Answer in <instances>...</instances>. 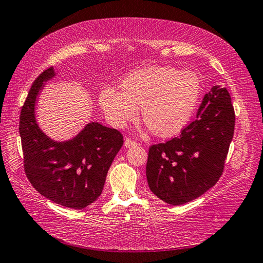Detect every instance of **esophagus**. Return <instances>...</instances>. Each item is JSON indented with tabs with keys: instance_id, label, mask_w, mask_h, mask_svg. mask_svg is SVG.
Wrapping results in <instances>:
<instances>
[{
	"instance_id": "obj_1",
	"label": "esophagus",
	"mask_w": 263,
	"mask_h": 263,
	"mask_svg": "<svg viewBox=\"0 0 263 263\" xmlns=\"http://www.w3.org/2000/svg\"><path fill=\"white\" fill-rule=\"evenodd\" d=\"M135 146H137V142L132 141L131 139H125V141H124V147H126V148H131V147H135Z\"/></svg>"
}]
</instances>
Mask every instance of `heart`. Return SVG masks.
Returning a JSON list of instances; mask_svg holds the SVG:
<instances>
[{
	"mask_svg": "<svg viewBox=\"0 0 263 263\" xmlns=\"http://www.w3.org/2000/svg\"><path fill=\"white\" fill-rule=\"evenodd\" d=\"M121 92L106 88L99 105L115 128H124L137 119L138 109L154 136L168 139L181 133L197 108L202 81L193 70L152 65L132 71L120 82Z\"/></svg>",
	"mask_w": 263,
	"mask_h": 263,
	"instance_id": "heart-1",
	"label": "heart"
}]
</instances>
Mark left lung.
Instances as JSON below:
<instances>
[{
    "mask_svg": "<svg viewBox=\"0 0 263 263\" xmlns=\"http://www.w3.org/2000/svg\"><path fill=\"white\" fill-rule=\"evenodd\" d=\"M235 113L227 89L214 86L181 136L149 149L148 185L164 202L178 205L208 191L219 180L234 136Z\"/></svg>",
    "mask_w": 263,
    "mask_h": 263,
    "instance_id": "1",
    "label": "left lung"
}]
</instances>
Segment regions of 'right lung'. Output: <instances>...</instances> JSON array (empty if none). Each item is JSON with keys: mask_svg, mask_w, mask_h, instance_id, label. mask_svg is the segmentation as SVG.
Listing matches in <instances>:
<instances>
[{"mask_svg": "<svg viewBox=\"0 0 263 263\" xmlns=\"http://www.w3.org/2000/svg\"><path fill=\"white\" fill-rule=\"evenodd\" d=\"M57 77L55 69L45 70L33 81L20 114L19 133L28 180L53 202L83 209L102 194L106 175L123 146L115 130L90 122L73 138L57 141L39 126L36 105L45 83Z\"/></svg>", "mask_w": 263, "mask_h": 263, "instance_id": "add662e5", "label": "right lung"}]
</instances>
